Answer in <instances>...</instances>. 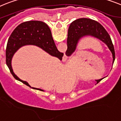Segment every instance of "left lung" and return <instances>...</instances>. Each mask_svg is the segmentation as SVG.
<instances>
[{
  "label": "left lung",
  "mask_w": 121,
  "mask_h": 121,
  "mask_svg": "<svg viewBox=\"0 0 121 121\" xmlns=\"http://www.w3.org/2000/svg\"><path fill=\"white\" fill-rule=\"evenodd\" d=\"M86 36H92L102 41L112 53V64L115 59V52L110 35L100 24L88 18H79L70 24L68 30L67 50L66 55L70 56L75 51L79 40ZM104 78L95 80L97 84Z\"/></svg>",
  "instance_id": "1"
}]
</instances>
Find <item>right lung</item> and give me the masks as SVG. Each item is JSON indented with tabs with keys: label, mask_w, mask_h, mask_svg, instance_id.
<instances>
[{
	"label": "right lung",
	"mask_w": 121,
	"mask_h": 121,
	"mask_svg": "<svg viewBox=\"0 0 121 121\" xmlns=\"http://www.w3.org/2000/svg\"><path fill=\"white\" fill-rule=\"evenodd\" d=\"M35 45L42 48L50 55L62 60L64 54L59 52L52 39L51 32L48 26L39 21H29L17 26L11 33L7 42L6 48V64L14 78L31 87L27 81L19 79L13 72L11 60L17 50L25 45ZM37 90L41 89L34 88Z\"/></svg>",
	"instance_id": "1"
}]
</instances>
